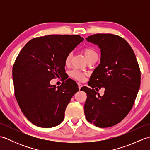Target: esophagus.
<instances>
[{
    "instance_id": "1",
    "label": "esophagus",
    "mask_w": 150,
    "mask_h": 150,
    "mask_svg": "<svg viewBox=\"0 0 150 150\" xmlns=\"http://www.w3.org/2000/svg\"><path fill=\"white\" fill-rule=\"evenodd\" d=\"M82 86V85L81 83H78V88H79V90H81Z\"/></svg>"
}]
</instances>
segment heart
Wrapping results in <instances>:
<instances>
[{
    "instance_id": "heart-1",
    "label": "heart",
    "mask_w": 150,
    "mask_h": 150,
    "mask_svg": "<svg viewBox=\"0 0 150 150\" xmlns=\"http://www.w3.org/2000/svg\"><path fill=\"white\" fill-rule=\"evenodd\" d=\"M84 54L86 57V59L90 58V57L93 56H97V53L94 50L90 47H87L84 50ZM71 59V54L69 53L68 55L65 58V64L68 65L70 62V60ZM69 75L71 77L77 79L79 81H83L84 79V74L82 72L79 71L77 69H73L70 71L69 73Z\"/></svg>"
}]
</instances>
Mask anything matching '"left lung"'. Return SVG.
Returning a JSON list of instances; mask_svg holds the SVG:
<instances>
[{
  "mask_svg": "<svg viewBox=\"0 0 150 150\" xmlns=\"http://www.w3.org/2000/svg\"><path fill=\"white\" fill-rule=\"evenodd\" d=\"M100 50V64L88 85L81 90L87 94L86 119L99 128L120 122L131 110L141 84V71L133 50L126 41L113 34H95L86 39ZM104 87L100 96L93 87Z\"/></svg>",
  "mask_w": 150,
  "mask_h": 150,
  "instance_id": "1",
  "label": "left lung"
}]
</instances>
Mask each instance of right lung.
<instances>
[{
  "mask_svg": "<svg viewBox=\"0 0 150 150\" xmlns=\"http://www.w3.org/2000/svg\"><path fill=\"white\" fill-rule=\"evenodd\" d=\"M83 40L79 35H50L30 40L19 53L13 67L15 95L34 125L50 128L64 119L78 85L70 79L58 87L50 82L64 74L66 57Z\"/></svg>",
  "mask_w": 150,
  "mask_h": 150,
  "instance_id": "1",
  "label": "right lung"
}]
</instances>
